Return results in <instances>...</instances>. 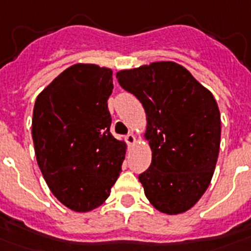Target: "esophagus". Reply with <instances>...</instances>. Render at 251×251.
<instances>
[{
    "label": "esophagus",
    "instance_id": "obj_1",
    "mask_svg": "<svg viewBox=\"0 0 251 251\" xmlns=\"http://www.w3.org/2000/svg\"><path fill=\"white\" fill-rule=\"evenodd\" d=\"M125 141L129 143V145H134V143H135V137H134V134H127L125 137Z\"/></svg>",
    "mask_w": 251,
    "mask_h": 251
}]
</instances>
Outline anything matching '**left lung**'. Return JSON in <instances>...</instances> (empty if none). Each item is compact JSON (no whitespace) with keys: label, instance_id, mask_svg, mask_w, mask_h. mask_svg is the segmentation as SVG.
Returning <instances> with one entry per match:
<instances>
[{"label":"left lung","instance_id":"left-lung-1","mask_svg":"<svg viewBox=\"0 0 251 251\" xmlns=\"http://www.w3.org/2000/svg\"><path fill=\"white\" fill-rule=\"evenodd\" d=\"M146 112L150 167L138 176L154 208L167 215L191 209L208 188L217 163L221 117L215 97L188 70L155 62L117 72Z\"/></svg>","mask_w":251,"mask_h":251}]
</instances>
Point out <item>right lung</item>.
<instances>
[{
    "label": "right lung",
    "mask_w": 251,
    "mask_h": 251,
    "mask_svg": "<svg viewBox=\"0 0 251 251\" xmlns=\"http://www.w3.org/2000/svg\"><path fill=\"white\" fill-rule=\"evenodd\" d=\"M113 72L75 64L38 95L31 134L42 175L53 196L75 212L100 206L121 172L126 143L110 133Z\"/></svg>",
    "instance_id": "1"
}]
</instances>
